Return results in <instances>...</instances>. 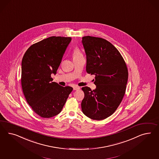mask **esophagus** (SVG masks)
Listing matches in <instances>:
<instances>
[{
    "label": "esophagus",
    "mask_w": 159,
    "mask_h": 159,
    "mask_svg": "<svg viewBox=\"0 0 159 159\" xmlns=\"http://www.w3.org/2000/svg\"><path fill=\"white\" fill-rule=\"evenodd\" d=\"M79 89H80V87H77V86L73 87V90H79Z\"/></svg>",
    "instance_id": "obj_1"
}]
</instances>
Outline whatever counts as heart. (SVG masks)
<instances>
[{"label": "heart", "instance_id": "1", "mask_svg": "<svg viewBox=\"0 0 159 159\" xmlns=\"http://www.w3.org/2000/svg\"><path fill=\"white\" fill-rule=\"evenodd\" d=\"M83 54L80 52V50L77 48H75L73 50V53H72V57H73V60L75 59H77L78 58H80V57H82Z\"/></svg>", "mask_w": 159, "mask_h": 159}]
</instances>
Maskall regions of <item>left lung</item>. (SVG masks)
Returning <instances> with one entry per match:
<instances>
[{"label": "left lung", "instance_id": "8db88e82", "mask_svg": "<svg viewBox=\"0 0 159 159\" xmlns=\"http://www.w3.org/2000/svg\"><path fill=\"white\" fill-rule=\"evenodd\" d=\"M87 57L86 72L95 75L96 89L82 87L83 113L93 120L111 116L119 107L126 90L128 69L120 52L105 39L87 36L82 38Z\"/></svg>", "mask_w": 159, "mask_h": 159}]
</instances>
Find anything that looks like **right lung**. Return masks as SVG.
<instances>
[{
    "label": "right lung",
    "instance_id": "add662e5",
    "mask_svg": "<svg viewBox=\"0 0 159 159\" xmlns=\"http://www.w3.org/2000/svg\"><path fill=\"white\" fill-rule=\"evenodd\" d=\"M70 37L52 36L31 45L21 63L22 89L26 102L37 115L50 118L59 114L73 90L52 82Z\"/></svg>",
    "mask_w": 159,
    "mask_h": 159
}]
</instances>
